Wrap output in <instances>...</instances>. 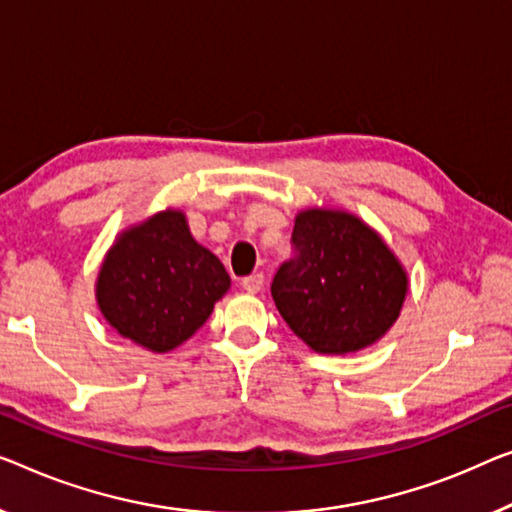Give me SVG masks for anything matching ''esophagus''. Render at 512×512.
Returning <instances> with one entry per match:
<instances>
[{"mask_svg":"<svg viewBox=\"0 0 512 512\" xmlns=\"http://www.w3.org/2000/svg\"><path fill=\"white\" fill-rule=\"evenodd\" d=\"M241 287L246 289L248 294L262 292V287H264V273H253V276H246V278L241 280Z\"/></svg>","mask_w":512,"mask_h":512,"instance_id":"34e87169","label":"esophagus"}]
</instances>
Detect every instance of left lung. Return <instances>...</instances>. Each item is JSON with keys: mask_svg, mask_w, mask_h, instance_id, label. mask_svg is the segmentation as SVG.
Wrapping results in <instances>:
<instances>
[{"mask_svg": "<svg viewBox=\"0 0 512 512\" xmlns=\"http://www.w3.org/2000/svg\"><path fill=\"white\" fill-rule=\"evenodd\" d=\"M296 257L271 282L276 308L317 354L345 356L375 345L398 322L409 276L377 230L354 213H296Z\"/></svg>", "mask_w": 512, "mask_h": 512, "instance_id": "1", "label": "left lung"}]
</instances>
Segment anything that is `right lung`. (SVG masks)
<instances>
[{
    "label": "right lung",
    "mask_w": 512,
    "mask_h": 512,
    "mask_svg": "<svg viewBox=\"0 0 512 512\" xmlns=\"http://www.w3.org/2000/svg\"><path fill=\"white\" fill-rule=\"evenodd\" d=\"M230 273L197 243L181 209L167 207L121 230L96 278V305L121 338L154 354L183 345L207 322Z\"/></svg>",
    "instance_id": "add662e5"
}]
</instances>
